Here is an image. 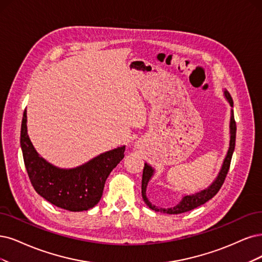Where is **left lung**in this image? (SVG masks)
Segmentation results:
<instances>
[{
  "label": "left lung",
  "instance_id": "left-lung-1",
  "mask_svg": "<svg viewBox=\"0 0 262 262\" xmlns=\"http://www.w3.org/2000/svg\"><path fill=\"white\" fill-rule=\"evenodd\" d=\"M226 99L228 100V102L230 103L231 106H233V100H232V97L229 94L228 91L224 92ZM230 147L228 150L227 156L225 158L224 164H222V167L218 173L217 178L212 181L211 185L202 190L198 193H194V194L191 195H185L181 201L178 203L177 205H175L173 207H169V208H161L158 207L156 205H153L152 203L148 200L147 195H146V191H147V186L150 181V179L152 178L153 173H154V169L149 165V164L144 163V167H143V172H142V181H141V194H142V199L144 201V203L149 206V208H151L152 210L156 211H160L163 212V214H169V215H177V214H182V212L186 211H190L192 209H194L203 204H205L206 202H208L210 199L214 198L218 191L220 190L221 186L224 185L225 179L227 177V173L229 171L230 168V164H231V159H232V154H233L234 148H235V136H236V124L234 121V114H233V110H231V120H230Z\"/></svg>",
  "mask_w": 262,
  "mask_h": 262
}]
</instances>
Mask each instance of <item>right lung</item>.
I'll return each mask as SVG.
<instances>
[{
	"label": "right lung",
	"instance_id": "add662e5",
	"mask_svg": "<svg viewBox=\"0 0 262 262\" xmlns=\"http://www.w3.org/2000/svg\"><path fill=\"white\" fill-rule=\"evenodd\" d=\"M20 146L28 176L34 190L53 205L70 211H83L98 204L110 172L123 160L125 146L99 154L83 165L63 169L38 156L28 136L25 110Z\"/></svg>",
	"mask_w": 262,
	"mask_h": 262
}]
</instances>
